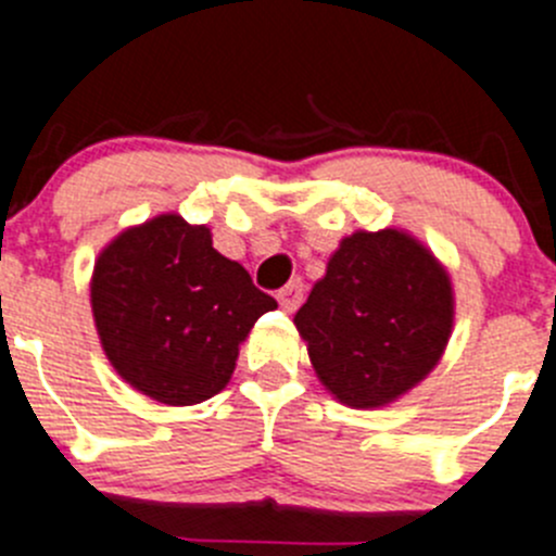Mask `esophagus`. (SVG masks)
Here are the masks:
<instances>
[{
    "label": "esophagus",
    "mask_w": 556,
    "mask_h": 556,
    "mask_svg": "<svg viewBox=\"0 0 556 556\" xmlns=\"http://www.w3.org/2000/svg\"><path fill=\"white\" fill-rule=\"evenodd\" d=\"M277 299L279 304H282V309H288V313H293L299 304H302L304 299V282L302 279H293V282L285 285L282 290H277Z\"/></svg>",
    "instance_id": "1"
}]
</instances>
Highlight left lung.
<instances>
[{"label": "left lung", "instance_id": "8db88e82", "mask_svg": "<svg viewBox=\"0 0 556 556\" xmlns=\"http://www.w3.org/2000/svg\"><path fill=\"white\" fill-rule=\"evenodd\" d=\"M293 320L331 395L376 408L417 387L442 359L453 331V285L406 232L359 230L342 238Z\"/></svg>", "mask_w": 556, "mask_h": 556}]
</instances>
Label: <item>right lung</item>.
<instances>
[{
	"instance_id": "right-lung-1",
	"label": "right lung",
	"mask_w": 556,
	"mask_h": 556,
	"mask_svg": "<svg viewBox=\"0 0 556 556\" xmlns=\"http://www.w3.org/2000/svg\"><path fill=\"white\" fill-rule=\"evenodd\" d=\"M90 295L114 370L167 406L219 395L254 320L277 307L247 268L216 252L207 227L175 214L114 238Z\"/></svg>"
}]
</instances>
